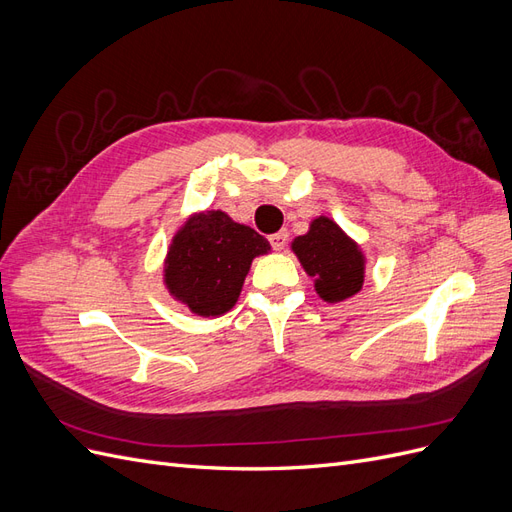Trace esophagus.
I'll use <instances>...</instances> for the list:
<instances>
[{
  "mask_svg": "<svg viewBox=\"0 0 512 512\" xmlns=\"http://www.w3.org/2000/svg\"><path fill=\"white\" fill-rule=\"evenodd\" d=\"M271 245H273V250L275 252H282L284 247H286V243H288V232L286 230H280V232H275V235H271Z\"/></svg>",
  "mask_w": 512,
  "mask_h": 512,
  "instance_id": "esophagus-1",
  "label": "esophagus"
}]
</instances>
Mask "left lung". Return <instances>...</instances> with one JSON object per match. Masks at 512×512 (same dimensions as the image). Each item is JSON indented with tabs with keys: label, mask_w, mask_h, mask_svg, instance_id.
<instances>
[{
	"label": "left lung",
	"mask_w": 512,
	"mask_h": 512,
	"mask_svg": "<svg viewBox=\"0 0 512 512\" xmlns=\"http://www.w3.org/2000/svg\"><path fill=\"white\" fill-rule=\"evenodd\" d=\"M290 250L305 273L314 277V288L322 301L342 303L363 288L367 258L361 245L327 215L309 222L305 235L292 239Z\"/></svg>",
	"instance_id": "left-lung-1"
}]
</instances>
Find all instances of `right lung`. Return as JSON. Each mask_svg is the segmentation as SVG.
Listing matches in <instances>:
<instances>
[{
    "label": "right lung",
    "instance_id": "1",
    "mask_svg": "<svg viewBox=\"0 0 512 512\" xmlns=\"http://www.w3.org/2000/svg\"><path fill=\"white\" fill-rule=\"evenodd\" d=\"M269 252L265 237L222 209L196 211L168 245L162 280L170 297L192 314L222 316L239 301L252 260Z\"/></svg>",
    "mask_w": 512,
    "mask_h": 512
}]
</instances>
